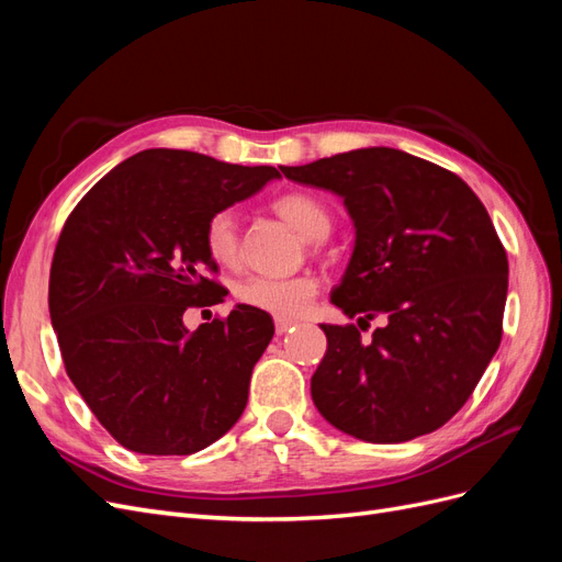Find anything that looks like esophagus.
I'll return each mask as SVG.
<instances>
[{
  "mask_svg": "<svg viewBox=\"0 0 562 562\" xmlns=\"http://www.w3.org/2000/svg\"><path fill=\"white\" fill-rule=\"evenodd\" d=\"M293 326H295V321H281V318H277V335H285Z\"/></svg>",
  "mask_w": 562,
  "mask_h": 562,
  "instance_id": "obj_1",
  "label": "esophagus"
}]
</instances>
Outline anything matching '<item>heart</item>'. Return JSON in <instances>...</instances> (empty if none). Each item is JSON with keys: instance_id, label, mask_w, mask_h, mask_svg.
Returning a JSON list of instances; mask_svg holds the SVG:
<instances>
[{"instance_id": "heart-1", "label": "heart", "mask_w": 562, "mask_h": 562, "mask_svg": "<svg viewBox=\"0 0 562 562\" xmlns=\"http://www.w3.org/2000/svg\"><path fill=\"white\" fill-rule=\"evenodd\" d=\"M285 223H291L307 241H323L333 229V217L318 196L310 192H285L271 203ZM203 248L220 267H234L239 262V225L232 211H215L203 225ZM318 293V279L314 274H297L285 279L248 277L234 285V300L248 310L288 321L310 310Z\"/></svg>"}]
</instances>
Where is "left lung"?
<instances>
[{
    "mask_svg": "<svg viewBox=\"0 0 562 562\" xmlns=\"http://www.w3.org/2000/svg\"><path fill=\"white\" fill-rule=\"evenodd\" d=\"M281 173L342 196L356 225L330 302L359 326H321L328 349L312 378L318 413L368 443L443 427L502 342L508 260L481 199L448 168L391 147ZM378 315L385 323L361 344Z\"/></svg>",
    "mask_w": 562,
    "mask_h": 562,
    "instance_id": "1",
    "label": "left lung"
}]
</instances>
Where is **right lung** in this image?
<instances>
[{
    "label": "right lung",
    "instance_id": "1",
    "mask_svg": "<svg viewBox=\"0 0 562 562\" xmlns=\"http://www.w3.org/2000/svg\"><path fill=\"white\" fill-rule=\"evenodd\" d=\"M279 178L187 149H145L100 178L67 215L48 312L67 378L119 446L199 452L241 417L269 314L236 304L190 333L182 314L223 302L203 248L215 211Z\"/></svg>",
    "mask_w": 562,
    "mask_h": 562
}]
</instances>
